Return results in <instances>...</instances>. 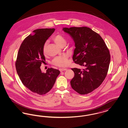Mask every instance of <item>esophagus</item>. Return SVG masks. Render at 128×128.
<instances>
[{"instance_id": "34e87169", "label": "esophagus", "mask_w": 128, "mask_h": 128, "mask_svg": "<svg viewBox=\"0 0 128 128\" xmlns=\"http://www.w3.org/2000/svg\"><path fill=\"white\" fill-rule=\"evenodd\" d=\"M67 70V68H60V72H63V71H65V70Z\"/></svg>"}]
</instances>
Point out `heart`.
I'll use <instances>...</instances> for the list:
<instances>
[{"label":"heart","mask_w":128,"mask_h":128,"mask_svg":"<svg viewBox=\"0 0 128 128\" xmlns=\"http://www.w3.org/2000/svg\"><path fill=\"white\" fill-rule=\"evenodd\" d=\"M53 41L58 46H61V45L64 43H66V40L64 37L61 34H58L55 35L53 38ZM47 43H46L43 46V51L44 53L46 52ZM52 64L56 66L60 67H64L67 66L68 65V56L67 55H62L61 56H57L52 61Z\"/></svg>","instance_id":"heart-1"}]
</instances>
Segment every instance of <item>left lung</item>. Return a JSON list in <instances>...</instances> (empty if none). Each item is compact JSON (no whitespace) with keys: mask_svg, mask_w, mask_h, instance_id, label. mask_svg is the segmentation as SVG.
Segmentation results:
<instances>
[{"mask_svg":"<svg viewBox=\"0 0 128 128\" xmlns=\"http://www.w3.org/2000/svg\"><path fill=\"white\" fill-rule=\"evenodd\" d=\"M75 43L73 60L84 68H72L74 76L72 88L80 94L91 92L102 84L108 70L110 51L98 33L87 27L63 28Z\"/></svg>","mask_w":128,"mask_h":128,"instance_id":"obj_1","label":"left lung"}]
</instances>
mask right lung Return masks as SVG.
<instances>
[{
    "label": "right lung",
    "mask_w": 128,
    "mask_h": 128,
    "mask_svg": "<svg viewBox=\"0 0 128 128\" xmlns=\"http://www.w3.org/2000/svg\"><path fill=\"white\" fill-rule=\"evenodd\" d=\"M55 29H39L34 30L22 43L15 63L19 78L23 84L36 94L43 95L53 87L60 70L48 68L46 73L40 68L45 61L43 46Z\"/></svg>",
    "instance_id": "obj_1"
}]
</instances>
